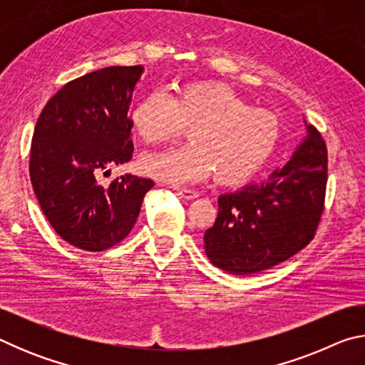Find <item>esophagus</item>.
<instances>
[{"mask_svg": "<svg viewBox=\"0 0 365 365\" xmlns=\"http://www.w3.org/2000/svg\"><path fill=\"white\" fill-rule=\"evenodd\" d=\"M174 190L177 191V195H180L182 197H185V200H195V197H197V191H195V190L178 188V187H175Z\"/></svg>", "mask_w": 365, "mask_h": 365, "instance_id": "esophagus-1", "label": "esophagus"}]
</instances>
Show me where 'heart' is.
Wrapping results in <instances>:
<instances>
[{
  "mask_svg": "<svg viewBox=\"0 0 365 365\" xmlns=\"http://www.w3.org/2000/svg\"><path fill=\"white\" fill-rule=\"evenodd\" d=\"M130 122L148 145L164 143L190 127V143L140 160L146 175L170 183L214 174L220 183H243L264 168L280 140L275 114L251 108L230 86L214 82L183 85L174 96L154 90L135 103Z\"/></svg>",
  "mask_w": 365,
  "mask_h": 365,
  "instance_id": "obj_1",
  "label": "heart"
}]
</instances>
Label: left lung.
<instances>
[{
	"mask_svg": "<svg viewBox=\"0 0 365 365\" xmlns=\"http://www.w3.org/2000/svg\"><path fill=\"white\" fill-rule=\"evenodd\" d=\"M282 169L262 183L219 196V214L205 233L215 267L250 275L287 261L316 235L324 211L327 146L316 127Z\"/></svg>",
	"mask_w": 365,
	"mask_h": 365,
	"instance_id": "obj_1",
	"label": "left lung"
}]
</instances>
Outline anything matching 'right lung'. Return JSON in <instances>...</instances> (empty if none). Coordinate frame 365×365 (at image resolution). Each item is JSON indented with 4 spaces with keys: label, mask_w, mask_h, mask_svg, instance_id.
<instances>
[{
    "label": "right lung",
    "mask_w": 365,
    "mask_h": 365,
    "mask_svg": "<svg viewBox=\"0 0 365 365\" xmlns=\"http://www.w3.org/2000/svg\"><path fill=\"white\" fill-rule=\"evenodd\" d=\"M143 66H110L66 83L43 108L30 150V180L43 214L61 238L104 251L138 219L150 178L125 174L109 185L96 175L132 159L127 117Z\"/></svg>",
    "instance_id": "add662e5"
}]
</instances>
